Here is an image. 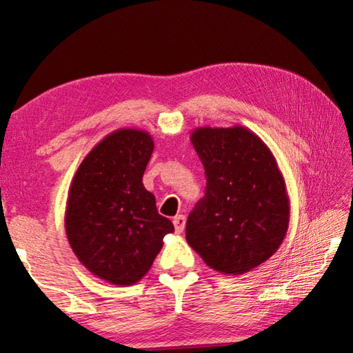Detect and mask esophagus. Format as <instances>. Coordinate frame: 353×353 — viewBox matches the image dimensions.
Masks as SVG:
<instances>
[{
	"mask_svg": "<svg viewBox=\"0 0 353 353\" xmlns=\"http://www.w3.org/2000/svg\"><path fill=\"white\" fill-rule=\"evenodd\" d=\"M185 216H182V214H179V216H176L174 217V221H172V223H174V228H176V233H179L181 234L182 232H183V228H185Z\"/></svg>",
	"mask_w": 353,
	"mask_h": 353,
	"instance_id": "obj_1",
	"label": "esophagus"
}]
</instances>
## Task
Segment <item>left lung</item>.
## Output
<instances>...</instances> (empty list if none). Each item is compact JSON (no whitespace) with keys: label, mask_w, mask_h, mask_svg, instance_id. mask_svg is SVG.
<instances>
[{"label":"left lung","mask_w":353,"mask_h":353,"mask_svg":"<svg viewBox=\"0 0 353 353\" xmlns=\"http://www.w3.org/2000/svg\"><path fill=\"white\" fill-rule=\"evenodd\" d=\"M207 193L187 221V242L205 264L243 274L276 253L290 222V201L276 159L245 126L196 128Z\"/></svg>","instance_id":"left-lung-1"}]
</instances>
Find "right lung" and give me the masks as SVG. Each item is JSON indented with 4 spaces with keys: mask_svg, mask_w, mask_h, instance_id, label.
I'll list each match as a JSON object with an SVG mask.
<instances>
[{
    "mask_svg": "<svg viewBox=\"0 0 353 353\" xmlns=\"http://www.w3.org/2000/svg\"><path fill=\"white\" fill-rule=\"evenodd\" d=\"M154 142L150 132L120 128L83 159L70 182L65 228L69 245L95 278L114 285L139 283L174 232L143 187Z\"/></svg>",
    "mask_w": 353,
    "mask_h": 353,
    "instance_id": "right-lung-1",
    "label": "right lung"
}]
</instances>
